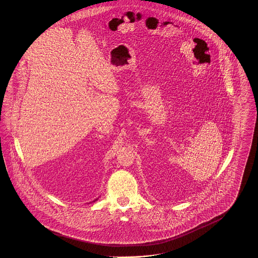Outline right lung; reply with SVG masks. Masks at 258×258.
Masks as SVG:
<instances>
[{
	"label": "right lung",
	"mask_w": 258,
	"mask_h": 258,
	"mask_svg": "<svg viewBox=\"0 0 258 258\" xmlns=\"http://www.w3.org/2000/svg\"><path fill=\"white\" fill-rule=\"evenodd\" d=\"M96 200H97V199H96ZM96 200H95V201H96Z\"/></svg>",
	"instance_id": "right-lung-1"
}]
</instances>
